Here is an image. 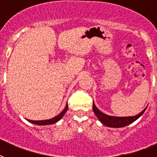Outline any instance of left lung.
Masks as SVG:
<instances>
[{
    "label": "left lung",
    "instance_id": "left-lung-1",
    "mask_svg": "<svg viewBox=\"0 0 157 157\" xmlns=\"http://www.w3.org/2000/svg\"><path fill=\"white\" fill-rule=\"evenodd\" d=\"M144 108L139 114L134 116V117H112L108 116L107 114H104L102 112L97 108L95 104L93 103V111L96 117H98V119L103 123L104 125L107 127H112V128H121V127H124L128 124H131L134 121H135L137 119H139L142 115L144 114L145 110Z\"/></svg>",
    "mask_w": 157,
    "mask_h": 157
}]
</instances>
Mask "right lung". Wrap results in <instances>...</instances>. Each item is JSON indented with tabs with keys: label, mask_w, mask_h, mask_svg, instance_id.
<instances>
[{
	"label": "right lung",
	"mask_w": 157,
	"mask_h": 157,
	"mask_svg": "<svg viewBox=\"0 0 157 157\" xmlns=\"http://www.w3.org/2000/svg\"><path fill=\"white\" fill-rule=\"evenodd\" d=\"M67 108H68V106H67V103L66 107L63 109V111L59 114L56 117H54V118L50 120H45V121H32V120H28V121L31 122V123H33V124H38V125H47V124H54V123H56L59 121V120L61 119L62 117H63L64 114L66 113V112L67 111Z\"/></svg>",
	"instance_id": "1"
}]
</instances>
